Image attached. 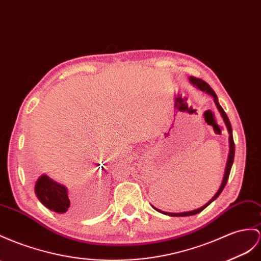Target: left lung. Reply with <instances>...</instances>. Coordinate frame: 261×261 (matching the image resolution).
Returning <instances> with one entry per match:
<instances>
[{
	"label": "left lung",
	"mask_w": 261,
	"mask_h": 261,
	"mask_svg": "<svg viewBox=\"0 0 261 261\" xmlns=\"http://www.w3.org/2000/svg\"><path fill=\"white\" fill-rule=\"evenodd\" d=\"M189 80H190V83H191L193 86L197 87V88H198L199 90L205 91L206 93H208L210 96L213 97L214 102H215V105H216V107H217V109H218V111H219V113H220V116H222V118H223V120H224L225 125H226V128H227V131H228V135H229V138H228V141H229V153H228V158H227L224 177H223L222 184H220V186H219V190L217 191L216 194L213 196V198L210 200V202H207L204 206L199 207V208H197V210L191 211V212L176 213V214H175V213L162 212L161 210H158L156 207L152 206L153 208H154L155 211H158L159 213H162V214H164V215H169V216H178V217H179V216H192V215H195V214L200 213L204 208H206V207L208 206L212 202H214V200H215V199L220 195V193L223 192V190H224V188H225V185H226L227 181H228V176H229V173H230V170H231V165H232V163H233V156H235V143H233V139H232V129H231V125H230L228 117H227V115H226V112L224 111V109L222 108V107H220V105H219V102H218V98H217V96H216L215 91H214V90L211 88L208 84H206V83L204 82V80H202V79L195 78V77H193V76H190Z\"/></svg>",
	"instance_id": "8db88e82"
}]
</instances>
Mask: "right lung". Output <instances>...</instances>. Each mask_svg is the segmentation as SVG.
Segmentation results:
<instances>
[{"instance_id": "1", "label": "right lung", "mask_w": 261, "mask_h": 261, "mask_svg": "<svg viewBox=\"0 0 261 261\" xmlns=\"http://www.w3.org/2000/svg\"><path fill=\"white\" fill-rule=\"evenodd\" d=\"M34 190L39 202L51 212L63 214L65 216L76 215L77 212L70 205L68 190L65 185L43 174L37 178Z\"/></svg>"}]
</instances>
